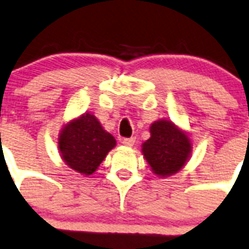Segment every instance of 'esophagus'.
I'll use <instances>...</instances> for the list:
<instances>
[{
    "instance_id": "1",
    "label": "esophagus",
    "mask_w": 249,
    "mask_h": 249,
    "mask_svg": "<svg viewBox=\"0 0 249 249\" xmlns=\"http://www.w3.org/2000/svg\"><path fill=\"white\" fill-rule=\"evenodd\" d=\"M121 143L124 144V145H126V147H133L135 143V138L131 137V138H124L123 141H121Z\"/></svg>"
}]
</instances>
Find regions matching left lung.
Listing matches in <instances>:
<instances>
[{
	"instance_id": "left-lung-1",
	"label": "left lung",
	"mask_w": 249,
	"mask_h": 249,
	"mask_svg": "<svg viewBox=\"0 0 249 249\" xmlns=\"http://www.w3.org/2000/svg\"><path fill=\"white\" fill-rule=\"evenodd\" d=\"M145 160L158 176H170L182 168L191 152L187 135L171 121H156L150 126V138L143 144Z\"/></svg>"
}]
</instances>
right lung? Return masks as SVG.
<instances>
[{"label": "right lung", "mask_w": 249, "mask_h": 249, "mask_svg": "<svg viewBox=\"0 0 249 249\" xmlns=\"http://www.w3.org/2000/svg\"><path fill=\"white\" fill-rule=\"evenodd\" d=\"M115 144L114 137L104 130L97 119L89 114L67 125L59 137V149L64 162L83 175H92Z\"/></svg>", "instance_id": "add662e5"}]
</instances>
